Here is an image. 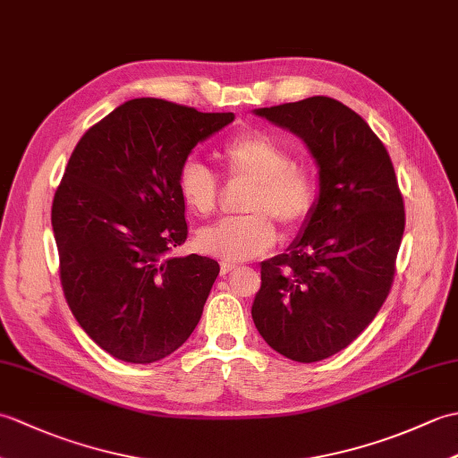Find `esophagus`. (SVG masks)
Segmentation results:
<instances>
[{"label": "esophagus", "mask_w": 458, "mask_h": 458, "mask_svg": "<svg viewBox=\"0 0 458 458\" xmlns=\"http://www.w3.org/2000/svg\"><path fill=\"white\" fill-rule=\"evenodd\" d=\"M238 266L236 264H230V261H220V271H222V276H226V274H230V271H234Z\"/></svg>", "instance_id": "1"}]
</instances>
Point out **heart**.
Returning a JSON list of instances; mask_svg holds the SVG:
<instances>
[{
    "instance_id": "b5f03b06",
    "label": "heart",
    "mask_w": 458,
    "mask_h": 458,
    "mask_svg": "<svg viewBox=\"0 0 458 458\" xmlns=\"http://www.w3.org/2000/svg\"><path fill=\"white\" fill-rule=\"evenodd\" d=\"M230 174L254 179L244 216L224 218L199 234L204 254L224 261H244L264 254L277 242V218L285 228L303 224L315 207L317 182L307 169L293 165L291 153L266 133L251 131L222 149ZM177 187L182 202L194 214L207 216L216 207L218 181L199 159H187L179 169Z\"/></svg>"
}]
</instances>
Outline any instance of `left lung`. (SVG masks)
<instances>
[{
  "mask_svg": "<svg viewBox=\"0 0 458 458\" xmlns=\"http://www.w3.org/2000/svg\"><path fill=\"white\" fill-rule=\"evenodd\" d=\"M254 114L307 145L318 194L289 248L261 261L251 318L276 352L318 362L352 343L390 293L403 199L384 143L348 106L313 96Z\"/></svg>",
  "mask_w": 458,
  "mask_h": 458,
  "instance_id": "8db88e82",
  "label": "left lung"
}]
</instances>
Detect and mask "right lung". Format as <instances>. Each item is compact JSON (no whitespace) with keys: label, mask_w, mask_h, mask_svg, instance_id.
Returning a JSON list of instances; mask_svg holds the SVG:
<instances>
[{"label":"right lung","mask_w":458,"mask_h":458,"mask_svg":"<svg viewBox=\"0 0 458 458\" xmlns=\"http://www.w3.org/2000/svg\"><path fill=\"white\" fill-rule=\"evenodd\" d=\"M234 122L159 98L123 102L82 135L53 200L61 284L96 344L130 364L169 356L199 325L220 266L173 256L189 234L177 177Z\"/></svg>","instance_id":"add662e5"}]
</instances>
